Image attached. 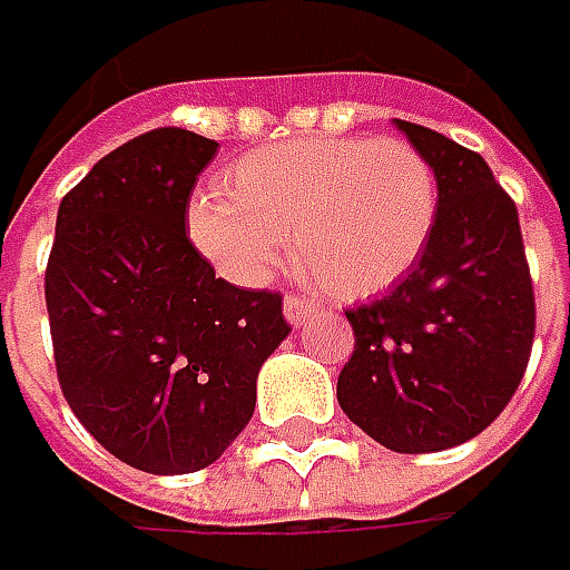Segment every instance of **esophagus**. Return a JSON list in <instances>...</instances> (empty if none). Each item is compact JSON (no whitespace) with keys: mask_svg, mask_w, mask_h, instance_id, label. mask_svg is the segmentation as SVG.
Masks as SVG:
<instances>
[{"mask_svg":"<svg viewBox=\"0 0 570 570\" xmlns=\"http://www.w3.org/2000/svg\"><path fill=\"white\" fill-rule=\"evenodd\" d=\"M311 311H314V301H307L304 295H285V317L292 326H304V320L311 317Z\"/></svg>","mask_w":570,"mask_h":570,"instance_id":"34e87169","label":"esophagus"}]
</instances>
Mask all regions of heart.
<instances>
[{
	"instance_id": "obj_1",
	"label": "heart",
	"mask_w": 570,
	"mask_h": 570,
	"mask_svg": "<svg viewBox=\"0 0 570 570\" xmlns=\"http://www.w3.org/2000/svg\"><path fill=\"white\" fill-rule=\"evenodd\" d=\"M222 193L187 208L193 247L237 285H263L288 250L340 297L396 285L425 253L441 187L405 139H295L266 145L225 170Z\"/></svg>"
}]
</instances>
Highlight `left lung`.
I'll list each match as a JSON object with an SVG mask.
<instances>
[{"instance_id":"1","label":"left lung","mask_w":570,"mask_h":570,"mask_svg":"<svg viewBox=\"0 0 570 570\" xmlns=\"http://www.w3.org/2000/svg\"><path fill=\"white\" fill-rule=\"evenodd\" d=\"M441 187L438 225L412 273L345 311L355 352L336 383L342 412L396 453L475 438L511 403L533 352L537 297L514 199L482 155L396 120Z\"/></svg>"}]
</instances>
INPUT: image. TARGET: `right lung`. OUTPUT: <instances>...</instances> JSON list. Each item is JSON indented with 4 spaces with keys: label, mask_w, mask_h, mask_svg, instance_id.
<instances>
[{
    "label": "right lung",
    "mask_w": 570,
    "mask_h": 570,
    "mask_svg": "<svg viewBox=\"0 0 570 570\" xmlns=\"http://www.w3.org/2000/svg\"><path fill=\"white\" fill-rule=\"evenodd\" d=\"M215 151L161 126L104 155L62 196L43 275L66 403L100 448L155 475L228 450L292 333L278 292L215 278L189 240V193Z\"/></svg>",
    "instance_id": "right-lung-1"
}]
</instances>
